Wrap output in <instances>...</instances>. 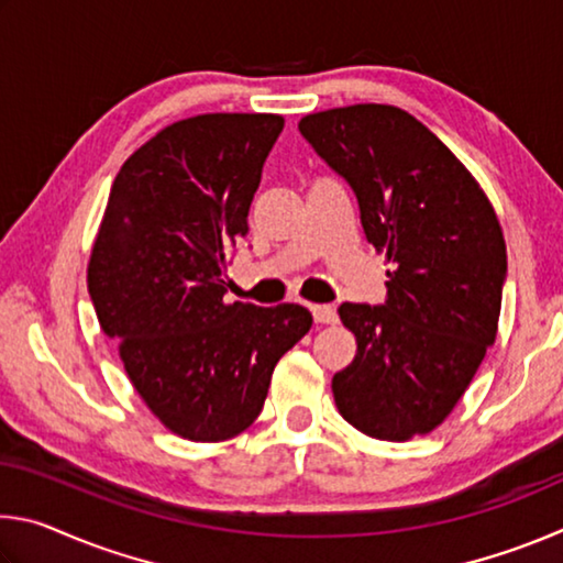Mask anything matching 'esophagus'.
Returning <instances> with one entry per match:
<instances>
[{
	"label": "esophagus",
	"mask_w": 563,
	"mask_h": 563,
	"mask_svg": "<svg viewBox=\"0 0 563 563\" xmlns=\"http://www.w3.org/2000/svg\"><path fill=\"white\" fill-rule=\"evenodd\" d=\"M310 312H312V318H316L318 325H330V322L338 320L335 308H332V305H310Z\"/></svg>",
	"instance_id": "1"
}]
</instances>
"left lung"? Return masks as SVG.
<instances>
[{"label":"left lung","mask_w":563,"mask_h":563,"mask_svg":"<svg viewBox=\"0 0 563 563\" xmlns=\"http://www.w3.org/2000/svg\"><path fill=\"white\" fill-rule=\"evenodd\" d=\"M316 154L355 190L367 243L385 253V305L342 302L357 355L332 377L362 434L407 442L440 427L494 345L507 245L489 198L415 117L387 103L308 113Z\"/></svg>","instance_id":"1"}]
</instances>
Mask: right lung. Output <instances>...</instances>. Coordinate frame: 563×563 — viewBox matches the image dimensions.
<instances>
[{
	"label": "right lung",
	"instance_id": "obj_1",
	"mask_svg": "<svg viewBox=\"0 0 563 563\" xmlns=\"http://www.w3.org/2000/svg\"><path fill=\"white\" fill-rule=\"evenodd\" d=\"M278 113H201L158 131L113 178L87 283L99 325L164 427L223 442L261 415L278 360L312 325L302 305L228 302Z\"/></svg>",
	"mask_w": 563,
	"mask_h": 563
}]
</instances>
